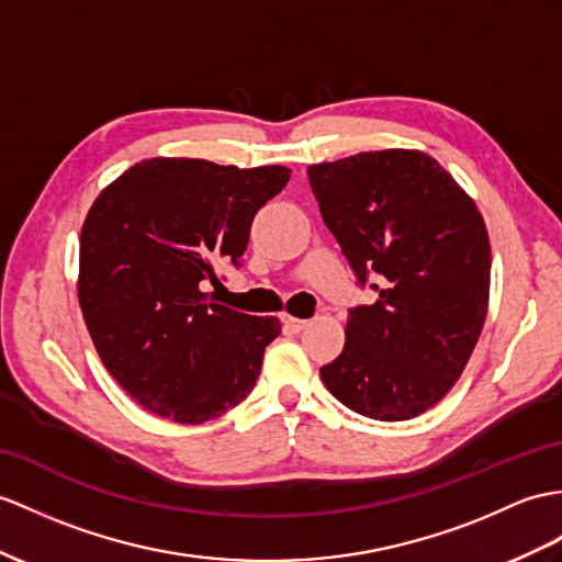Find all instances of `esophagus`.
<instances>
[{
	"mask_svg": "<svg viewBox=\"0 0 562 562\" xmlns=\"http://www.w3.org/2000/svg\"><path fill=\"white\" fill-rule=\"evenodd\" d=\"M281 322H283V326L289 328V331H293V334H297V331H303L305 328V319H297V317H293V314H289V312H283L281 314Z\"/></svg>",
	"mask_w": 562,
	"mask_h": 562,
	"instance_id": "34e87169",
	"label": "esophagus"
}]
</instances>
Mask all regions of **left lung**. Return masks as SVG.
Here are the masks:
<instances>
[{"mask_svg":"<svg viewBox=\"0 0 562 562\" xmlns=\"http://www.w3.org/2000/svg\"><path fill=\"white\" fill-rule=\"evenodd\" d=\"M326 228L358 273L381 283L350 310L344 352L319 369L346 407L413 419L453 389L484 328L491 243L482 212L419 149H379L307 167Z\"/></svg>","mask_w":562,"mask_h":562,"instance_id":"1","label":"left lung"}]
</instances>
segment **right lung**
Returning a JSON list of instances; mask_svg holds the SVG:
<instances>
[{
	"mask_svg": "<svg viewBox=\"0 0 562 562\" xmlns=\"http://www.w3.org/2000/svg\"><path fill=\"white\" fill-rule=\"evenodd\" d=\"M289 167L153 157L109 183L80 228L78 303L106 372L149 413L222 417L255 389L277 317L214 303L204 283L238 265L252 218Z\"/></svg>",
	"mask_w": 562,
	"mask_h": 562,
	"instance_id": "obj_1",
	"label": "right lung"
}]
</instances>
